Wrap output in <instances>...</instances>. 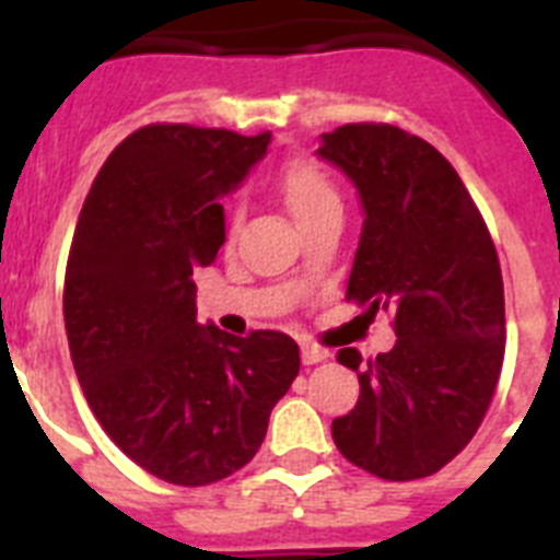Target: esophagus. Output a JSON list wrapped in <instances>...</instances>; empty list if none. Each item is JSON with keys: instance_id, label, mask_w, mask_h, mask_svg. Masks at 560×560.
Returning a JSON list of instances; mask_svg holds the SVG:
<instances>
[{"instance_id": "34e87169", "label": "esophagus", "mask_w": 560, "mask_h": 560, "mask_svg": "<svg viewBox=\"0 0 560 560\" xmlns=\"http://www.w3.org/2000/svg\"><path fill=\"white\" fill-rule=\"evenodd\" d=\"M300 353H303V364H319V361L328 359V350L319 348V345H314V341H303Z\"/></svg>"}]
</instances>
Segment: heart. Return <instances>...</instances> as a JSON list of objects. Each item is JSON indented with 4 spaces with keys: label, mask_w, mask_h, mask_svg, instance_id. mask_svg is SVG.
Instances as JSON below:
<instances>
[{
    "label": "heart",
    "mask_w": 560,
    "mask_h": 560,
    "mask_svg": "<svg viewBox=\"0 0 560 560\" xmlns=\"http://www.w3.org/2000/svg\"><path fill=\"white\" fill-rule=\"evenodd\" d=\"M275 190L280 192L283 205L300 224H308L323 212L339 210V190L330 182L328 171L305 156H296V160L280 165L275 176ZM237 221H241V212H232L230 235L237 230Z\"/></svg>",
    "instance_id": "b5f03b06"
}]
</instances>
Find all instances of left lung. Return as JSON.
<instances>
[{
  "instance_id": "left-lung-1",
  "label": "left lung",
  "mask_w": 560,
  "mask_h": 560,
  "mask_svg": "<svg viewBox=\"0 0 560 560\" xmlns=\"http://www.w3.org/2000/svg\"><path fill=\"white\" fill-rule=\"evenodd\" d=\"M319 156L355 185L364 207L348 300L393 308L395 348L361 359L359 400L334 420L341 457L381 479L432 477L477 434L504 359L497 246L463 179L427 140L389 122L323 133Z\"/></svg>"
}]
</instances>
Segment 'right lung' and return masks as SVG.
Segmentation results:
<instances>
[{
	"instance_id": "right-lung-1",
	"label": "right lung",
	"mask_w": 560,
	"mask_h": 560,
	"mask_svg": "<svg viewBox=\"0 0 560 560\" xmlns=\"http://www.w3.org/2000/svg\"><path fill=\"white\" fill-rule=\"evenodd\" d=\"M271 133L151 122L108 153L78 215L63 323L78 381L103 432L171 485L244 468L300 373L280 330L230 336L196 323L192 271L224 244L221 196Z\"/></svg>"
}]
</instances>
